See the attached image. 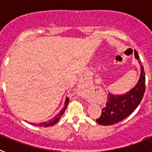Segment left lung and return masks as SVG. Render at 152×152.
Here are the masks:
<instances>
[{
  "instance_id": "8db88e82",
  "label": "left lung",
  "mask_w": 152,
  "mask_h": 152,
  "mask_svg": "<svg viewBox=\"0 0 152 152\" xmlns=\"http://www.w3.org/2000/svg\"><path fill=\"white\" fill-rule=\"evenodd\" d=\"M135 58L139 61V56L136 51H135ZM140 77L132 89L122 95H115L109 93L106 107L102 109L101 116L96 119L98 124L110 126L119 123L132 113L139 106L145 91L144 67L142 65H140Z\"/></svg>"
}]
</instances>
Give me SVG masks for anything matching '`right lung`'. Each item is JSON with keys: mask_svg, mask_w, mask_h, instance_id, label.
Wrapping results in <instances>:
<instances>
[{"mask_svg": "<svg viewBox=\"0 0 152 152\" xmlns=\"http://www.w3.org/2000/svg\"><path fill=\"white\" fill-rule=\"evenodd\" d=\"M68 102H69V98L66 97V99H65V102H64V107H63V108L61 109V111H60V112L58 113L54 118H52V119H49V121L44 122V123H36V124H35V123H31V124L33 125V126H41V127L42 126H43V127H49V126H53V125L56 124L59 121V119H61V117L62 116L63 114H64V111H65V110H66V108H67V106H68Z\"/></svg>", "mask_w": 152, "mask_h": 152, "instance_id": "add662e5", "label": "right lung"}]
</instances>
